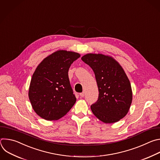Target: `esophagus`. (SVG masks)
Masks as SVG:
<instances>
[{
  "mask_svg": "<svg viewBox=\"0 0 160 160\" xmlns=\"http://www.w3.org/2000/svg\"><path fill=\"white\" fill-rule=\"evenodd\" d=\"M79 95H80L81 97H84V95H85V92H81V93L79 94Z\"/></svg>",
  "mask_w": 160,
  "mask_h": 160,
  "instance_id": "esophagus-1",
  "label": "esophagus"
}]
</instances>
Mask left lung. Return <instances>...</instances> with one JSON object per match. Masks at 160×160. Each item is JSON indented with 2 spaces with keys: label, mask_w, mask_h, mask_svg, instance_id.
Instances as JSON below:
<instances>
[{
  "label": "left lung",
  "mask_w": 160,
  "mask_h": 160,
  "mask_svg": "<svg viewBox=\"0 0 160 160\" xmlns=\"http://www.w3.org/2000/svg\"><path fill=\"white\" fill-rule=\"evenodd\" d=\"M82 60L92 69L97 80L99 96L91 105L93 114L105 123H112L128 113L132 101L130 81L119 63L103 54L88 53Z\"/></svg>",
  "instance_id": "8db88e82"
}]
</instances>
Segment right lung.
<instances>
[{
  "label": "right lung",
  "mask_w": 160,
  "mask_h": 160,
  "mask_svg": "<svg viewBox=\"0 0 160 160\" xmlns=\"http://www.w3.org/2000/svg\"><path fill=\"white\" fill-rule=\"evenodd\" d=\"M74 52L58 50L45 58L32 76L28 96L36 113L47 120H56L73 107L76 98L68 71L80 57Z\"/></svg>",
  "instance_id": "1"
}]
</instances>
